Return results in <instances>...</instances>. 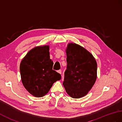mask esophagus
<instances>
[{"instance_id":"esophagus-1","label":"esophagus","mask_w":122,"mask_h":122,"mask_svg":"<svg viewBox=\"0 0 122 122\" xmlns=\"http://www.w3.org/2000/svg\"><path fill=\"white\" fill-rule=\"evenodd\" d=\"M57 72H58V73H59V74H61L62 71H61V70H58V71H57Z\"/></svg>"}]
</instances>
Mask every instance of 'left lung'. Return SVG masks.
I'll return each mask as SVG.
<instances>
[{
  "label": "left lung",
  "instance_id": "8db88e82",
  "mask_svg": "<svg viewBox=\"0 0 122 122\" xmlns=\"http://www.w3.org/2000/svg\"><path fill=\"white\" fill-rule=\"evenodd\" d=\"M63 85L67 94L80 98L87 94L97 78V64L89 52L76 44L68 45Z\"/></svg>",
  "mask_w": 122,
  "mask_h": 122
}]
</instances>
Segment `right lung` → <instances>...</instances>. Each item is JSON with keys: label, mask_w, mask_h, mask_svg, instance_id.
I'll return each instance as SVG.
<instances>
[{"label": "right lung", "mask_w": 122, "mask_h": 122, "mask_svg": "<svg viewBox=\"0 0 122 122\" xmlns=\"http://www.w3.org/2000/svg\"><path fill=\"white\" fill-rule=\"evenodd\" d=\"M48 46L30 50L22 60L20 71L23 85L31 95L41 97L46 95L53 84L61 80V74L52 70Z\"/></svg>", "instance_id": "obj_1"}]
</instances>
